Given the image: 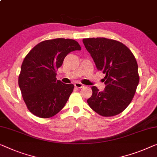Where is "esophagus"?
<instances>
[{
	"label": "esophagus",
	"mask_w": 157,
	"mask_h": 157,
	"mask_svg": "<svg viewBox=\"0 0 157 157\" xmlns=\"http://www.w3.org/2000/svg\"><path fill=\"white\" fill-rule=\"evenodd\" d=\"M75 86L77 88L80 89L82 87H83V85L80 82H75Z\"/></svg>",
	"instance_id": "34e87169"
}]
</instances>
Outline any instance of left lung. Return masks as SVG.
Listing matches in <instances>:
<instances>
[{
	"label": "left lung",
	"mask_w": 157,
	"mask_h": 157,
	"mask_svg": "<svg viewBox=\"0 0 157 157\" xmlns=\"http://www.w3.org/2000/svg\"><path fill=\"white\" fill-rule=\"evenodd\" d=\"M82 41L98 71L106 75V87L100 92L97 86H92V95L87 99L89 106L101 116L118 115L132 101L139 84L135 57L125 44L113 39L97 37Z\"/></svg>",
	"instance_id": "left-lung-1"
}]
</instances>
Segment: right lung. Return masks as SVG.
<instances>
[{"label": "right lung", "mask_w": 157, "mask_h": 157, "mask_svg": "<svg viewBox=\"0 0 157 157\" xmlns=\"http://www.w3.org/2000/svg\"><path fill=\"white\" fill-rule=\"evenodd\" d=\"M76 50H81L76 41L58 38L40 42L25 56L18 84L28 110L34 116L51 118L65 106L74 85L57 80L56 71L65 56Z\"/></svg>", "instance_id": "obj_1"}]
</instances>
